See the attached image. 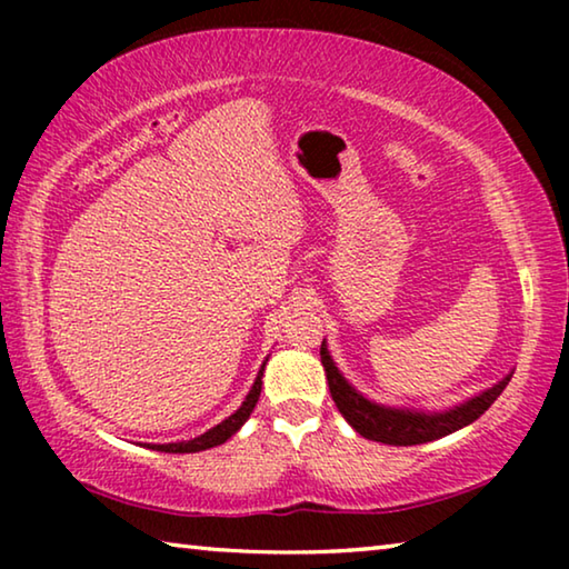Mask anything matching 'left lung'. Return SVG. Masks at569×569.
<instances>
[{"mask_svg":"<svg viewBox=\"0 0 569 569\" xmlns=\"http://www.w3.org/2000/svg\"><path fill=\"white\" fill-rule=\"evenodd\" d=\"M321 363L326 371V381H329L331 397L336 401V409L341 411V417L349 421L361 437L391 447L427 445V441H437L441 437L455 435V431L469 427L471 421H477L481 413L492 407L499 393L505 391L509 379H512V371H509L502 381L492 383L489 389L457 403V407L445 411H427L409 407H387V403L366 399L363 393L356 391L353 383L339 371V366L331 359L326 339L321 343Z\"/></svg>","mask_w":569,"mask_h":569,"instance_id":"obj_1","label":"left lung"}]
</instances>
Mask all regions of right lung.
<instances>
[{
    "label": "right lung",
    "instance_id": "obj_1",
    "mask_svg": "<svg viewBox=\"0 0 569 569\" xmlns=\"http://www.w3.org/2000/svg\"><path fill=\"white\" fill-rule=\"evenodd\" d=\"M268 361V359H266ZM266 361L261 363V369H258L256 373V381L253 387H250L248 397L243 399V403L230 413L228 419H223L220 423H216L213 429H208L206 435H200L196 439H188V441H172V445H148V449H156V451H168V455H192V451H206L210 447H218L223 445V441H228L230 437L236 435V431L243 427V423L248 421L250 411L256 409L258 403V397H261V387H263V369H266Z\"/></svg>",
    "mask_w": 569,
    "mask_h": 569
}]
</instances>
